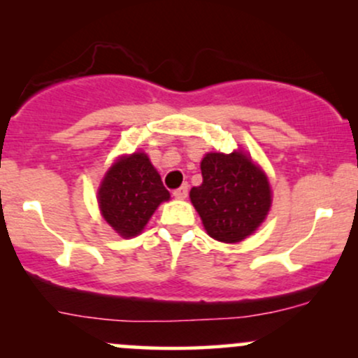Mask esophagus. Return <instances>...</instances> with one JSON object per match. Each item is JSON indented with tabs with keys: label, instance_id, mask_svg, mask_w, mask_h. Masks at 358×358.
<instances>
[{
	"label": "esophagus",
	"instance_id": "esophagus-1",
	"mask_svg": "<svg viewBox=\"0 0 358 358\" xmlns=\"http://www.w3.org/2000/svg\"><path fill=\"white\" fill-rule=\"evenodd\" d=\"M187 195H188V185H182V187L176 188V190L173 192V196L178 200L187 199Z\"/></svg>",
	"mask_w": 358,
	"mask_h": 358
}]
</instances>
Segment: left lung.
<instances>
[{
	"mask_svg": "<svg viewBox=\"0 0 358 358\" xmlns=\"http://www.w3.org/2000/svg\"><path fill=\"white\" fill-rule=\"evenodd\" d=\"M203 182L190 190L205 231L220 242H241L259 227L271 207L266 175L241 151L208 153L202 159Z\"/></svg>",
	"mask_w": 358,
	"mask_h": 358,
	"instance_id": "1",
	"label": "left lung"
}]
</instances>
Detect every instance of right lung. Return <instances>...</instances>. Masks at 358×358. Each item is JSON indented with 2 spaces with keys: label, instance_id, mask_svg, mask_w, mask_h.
I'll return each instance as SVG.
<instances>
[{
  "label": "right lung",
  "instance_id": "add662e5",
  "mask_svg": "<svg viewBox=\"0 0 358 358\" xmlns=\"http://www.w3.org/2000/svg\"><path fill=\"white\" fill-rule=\"evenodd\" d=\"M168 199L170 192L163 187L145 153H134L114 163L99 190L102 215L122 237L141 232L156 207Z\"/></svg>",
  "mask_w": 358,
  "mask_h": 358
}]
</instances>
